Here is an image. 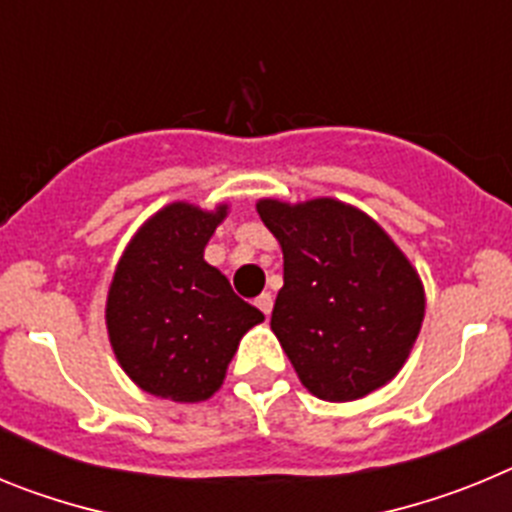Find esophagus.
I'll return each mask as SVG.
<instances>
[{
    "label": "esophagus",
    "mask_w": 512,
    "mask_h": 512,
    "mask_svg": "<svg viewBox=\"0 0 512 512\" xmlns=\"http://www.w3.org/2000/svg\"><path fill=\"white\" fill-rule=\"evenodd\" d=\"M256 307H259V310L264 312L266 318H269V315H271V307H274V297H271L269 292H264V295L256 297Z\"/></svg>",
    "instance_id": "34e87169"
}]
</instances>
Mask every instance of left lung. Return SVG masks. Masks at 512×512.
<instances>
[{"mask_svg":"<svg viewBox=\"0 0 512 512\" xmlns=\"http://www.w3.org/2000/svg\"><path fill=\"white\" fill-rule=\"evenodd\" d=\"M284 253L271 330L312 395L359 400L408 359L425 312L423 284L372 217L336 200L256 205Z\"/></svg>","mask_w":512,"mask_h":512,"instance_id":"left-lung-1","label":"left lung"}]
</instances>
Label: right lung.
I'll return each mask as SVG.
<instances>
[{
    "label": "right lung",
    "instance_id": "obj_1",
    "mask_svg": "<svg viewBox=\"0 0 512 512\" xmlns=\"http://www.w3.org/2000/svg\"><path fill=\"white\" fill-rule=\"evenodd\" d=\"M225 217L174 202L138 230L107 295V330L120 366L140 390L202 402L223 384L243 333L264 312L235 295L205 261Z\"/></svg>",
    "mask_w": 512,
    "mask_h": 512
}]
</instances>
